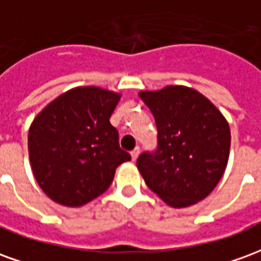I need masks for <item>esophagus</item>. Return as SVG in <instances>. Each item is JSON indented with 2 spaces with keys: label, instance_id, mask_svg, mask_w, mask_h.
I'll return each mask as SVG.
<instances>
[{
  "label": "esophagus",
  "instance_id": "34e87169",
  "mask_svg": "<svg viewBox=\"0 0 261 261\" xmlns=\"http://www.w3.org/2000/svg\"><path fill=\"white\" fill-rule=\"evenodd\" d=\"M138 155H140V148H136V149L131 151V159H133V161H137Z\"/></svg>",
  "mask_w": 261,
  "mask_h": 261
}]
</instances>
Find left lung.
Returning <instances> with one entry per match:
<instances>
[{"mask_svg": "<svg viewBox=\"0 0 261 261\" xmlns=\"http://www.w3.org/2000/svg\"><path fill=\"white\" fill-rule=\"evenodd\" d=\"M155 117L158 148L137 159L147 186L173 208L190 207L213 192L224 175L230 148L229 124L193 88L141 91Z\"/></svg>", "mask_w": 261, "mask_h": 261, "instance_id": "left-lung-1", "label": "left lung"}]
</instances>
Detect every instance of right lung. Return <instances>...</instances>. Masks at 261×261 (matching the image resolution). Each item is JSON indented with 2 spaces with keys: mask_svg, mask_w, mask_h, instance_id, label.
I'll return each mask as SVG.
<instances>
[{
  "mask_svg": "<svg viewBox=\"0 0 261 261\" xmlns=\"http://www.w3.org/2000/svg\"><path fill=\"white\" fill-rule=\"evenodd\" d=\"M120 93L97 86L69 89L37 114L28 149L35 179L53 201L81 207L106 192L117 166L130 161L110 116Z\"/></svg>",
  "mask_w": 261,
  "mask_h": 261,
  "instance_id": "right-lung-1",
  "label": "right lung"
}]
</instances>
